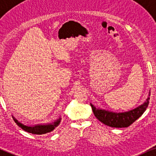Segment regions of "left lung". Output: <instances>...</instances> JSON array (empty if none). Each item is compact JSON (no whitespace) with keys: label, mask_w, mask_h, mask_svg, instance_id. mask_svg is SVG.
Listing matches in <instances>:
<instances>
[{"label":"left lung","mask_w":156,"mask_h":156,"mask_svg":"<svg viewBox=\"0 0 156 156\" xmlns=\"http://www.w3.org/2000/svg\"><path fill=\"white\" fill-rule=\"evenodd\" d=\"M150 94L143 104L134 109L125 112H113L110 111L96 108L94 105L90 103L91 107L97 119L102 123L112 128H127L132 123L139 119L145 112L149 104Z\"/></svg>","instance_id":"8db88e82"}]
</instances>
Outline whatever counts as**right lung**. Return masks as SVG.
I'll return each mask as SVG.
<instances>
[{"label": "right lung", "instance_id": "right-lung-1", "mask_svg": "<svg viewBox=\"0 0 156 156\" xmlns=\"http://www.w3.org/2000/svg\"><path fill=\"white\" fill-rule=\"evenodd\" d=\"M13 117L14 121L17 124L20 128H21L23 130L28 132V133H32V134H37V135H42V134H44L51 132L52 130L55 129L58 125L60 124V122L62 118L59 117L55 121L52 122L50 123H45V124H37L34 125H26L23 123L20 122L17 120L16 118L12 116Z\"/></svg>", "mask_w": 156, "mask_h": 156}]
</instances>
